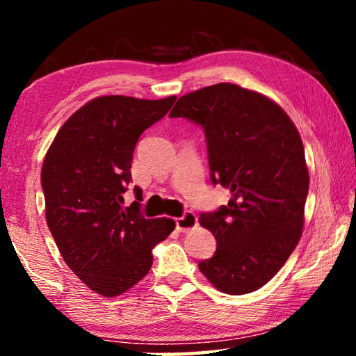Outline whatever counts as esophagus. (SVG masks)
Here are the masks:
<instances>
[{"label":"esophagus","instance_id":"esophagus-1","mask_svg":"<svg viewBox=\"0 0 356 356\" xmlns=\"http://www.w3.org/2000/svg\"><path fill=\"white\" fill-rule=\"evenodd\" d=\"M197 226V216L193 212H185L180 218H176V227L179 232H188Z\"/></svg>","mask_w":356,"mask_h":356}]
</instances>
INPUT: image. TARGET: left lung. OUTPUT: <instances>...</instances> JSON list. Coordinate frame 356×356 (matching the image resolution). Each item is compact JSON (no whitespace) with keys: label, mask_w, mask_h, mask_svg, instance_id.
Masks as SVG:
<instances>
[{"label":"left lung","mask_w":356,"mask_h":356,"mask_svg":"<svg viewBox=\"0 0 356 356\" xmlns=\"http://www.w3.org/2000/svg\"><path fill=\"white\" fill-rule=\"evenodd\" d=\"M170 116L201 125L212 182L231 191L227 206L200 216L216 251L197 267L221 292H254L303 232L309 172L298 130L276 102L232 83L182 95Z\"/></svg>","instance_id":"1"}]
</instances>
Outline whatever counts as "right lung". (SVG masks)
<instances>
[{"label":"right lung","mask_w":356,"mask_h":356,"mask_svg":"<svg viewBox=\"0 0 356 356\" xmlns=\"http://www.w3.org/2000/svg\"><path fill=\"white\" fill-rule=\"evenodd\" d=\"M176 95L144 100L95 97L65 120L42 166L48 229L69 268L91 291L118 297L152 267V250L176 227L144 218L141 190L122 207L141 134L170 111Z\"/></svg>","instance_id":"obj_1"}]
</instances>
